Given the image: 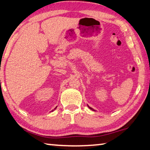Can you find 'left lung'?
<instances>
[{
    "mask_svg": "<svg viewBox=\"0 0 150 150\" xmlns=\"http://www.w3.org/2000/svg\"><path fill=\"white\" fill-rule=\"evenodd\" d=\"M87 106H88V108H89V109H91V110H93V111H95V110H94V109H93V108H91V107H89V105H87Z\"/></svg>",
    "mask_w": 150,
    "mask_h": 150,
    "instance_id": "8db88e82",
    "label": "left lung"
}]
</instances>
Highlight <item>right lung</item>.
<instances>
[{
	"instance_id": "add662e5",
	"label": "right lung",
	"mask_w": 150,
	"mask_h": 150,
	"mask_svg": "<svg viewBox=\"0 0 150 150\" xmlns=\"http://www.w3.org/2000/svg\"><path fill=\"white\" fill-rule=\"evenodd\" d=\"M56 108H57V107H56V108H54V109H53V110H52V111H54V109H56Z\"/></svg>"
}]
</instances>
